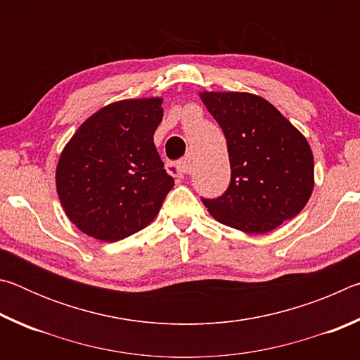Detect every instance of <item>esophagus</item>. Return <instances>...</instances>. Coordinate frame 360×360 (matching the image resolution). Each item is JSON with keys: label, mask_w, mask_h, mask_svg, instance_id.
<instances>
[{"label": "esophagus", "mask_w": 360, "mask_h": 360, "mask_svg": "<svg viewBox=\"0 0 360 360\" xmlns=\"http://www.w3.org/2000/svg\"><path fill=\"white\" fill-rule=\"evenodd\" d=\"M168 173L174 176V178H184V176L191 172L188 165L186 162H176V163H168L167 165Z\"/></svg>", "instance_id": "34e87169"}]
</instances>
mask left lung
Masks as SVG:
<instances>
[{"mask_svg": "<svg viewBox=\"0 0 360 360\" xmlns=\"http://www.w3.org/2000/svg\"><path fill=\"white\" fill-rule=\"evenodd\" d=\"M227 141L231 178L224 195L203 200L217 222L262 235L295 217L314 187L309 144L278 109L248 92H200Z\"/></svg>", "mask_w": 360, "mask_h": 360, "instance_id": "obj_1", "label": "left lung"}]
</instances>
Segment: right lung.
Returning a JSON list of instances; mask_svg holds the SVG:
<instances>
[{"label":"right lung","mask_w":360,"mask_h":360,"mask_svg":"<svg viewBox=\"0 0 360 360\" xmlns=\"http://www.w3.org/2000/svg\"><path fill=\"white\" fill-rule=\"evenodd\" d=\"M163 98L101 108L60 154L56 184L65 214L85 235L119 241L154 221L174 186L154 144Z\"/></svg>","instance_id":"obj_1"}]
</instances>
